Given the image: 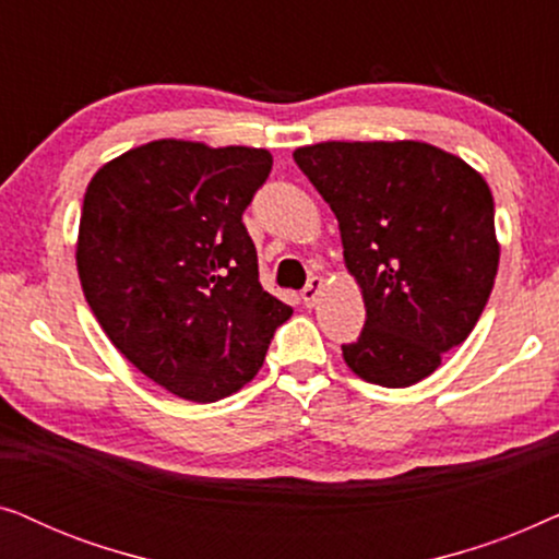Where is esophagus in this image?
Instances as JSON below:
<instances>
[{
	"instance_id": "1",
	"label": "esophagus",
	"mask_w": 559,
	"mask_h": 559,
	"mask_svg": "<svg viewBox=\"0 0 559 559\" xmlns=\"http://www.w3.org/2000/svg\"><path fill=\"white\" fill-rule=\"evenodd\" d=\"M320 287H323V277H310L308 285L302 287L300 295H302V302L308 305V308H310V305H316L318 295H320Z\"/></svg>"
}]
</instances>
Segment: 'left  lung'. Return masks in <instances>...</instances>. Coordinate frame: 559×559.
Masks as SVG:
<instances>
[{"mask_svg":"<svg viewBox=\"0 0 559 559\" xmlns=\"http://www.w3.org/2000/svg\"><path fill=\"white\" fill-rule=\"evenodd\" d=\"M295 163L338 218L366 323L343 343L371 384H417L468 338L499 270L486 180L425 142H320Z\"/></svg>","mask_w":559,"mask_h":559,"instance_id":"8db88e82","label":"left lung"}]
</instances>
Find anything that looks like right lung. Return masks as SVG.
Wrapping results in <instances>:
<instances>
[{"label":"right lung","mask_w":559,"mask_h":559,"mask_svg":"<svg viewBox=\"0 0 559 559\" xmlns=\"http://www.w3.org/2000/svg\"><path fill=\"white\" fill-rule=\"evenodd\" d=\"M270 173L266 150L157 140L104 165L83 195L75 262L88 308L182 400L239 392L293 316L259 282L241 221Z\"/></svg>","instance_id":"add662e5"}]
</instances>
